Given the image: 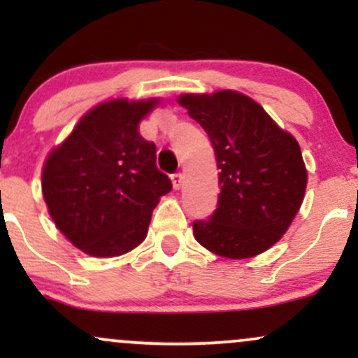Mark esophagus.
Segmentation results:
<instances>
[{"instance_id": "obj_1", "label": "esophagus", "mask_w": 358, "mask_h": 358, "mask_svg": "<svg viewBox=\"0 0 358 358\" xmlns=\"http://www.w3.org/2000/svg\"><path fill=\"white\" fill-rule=\"evenodd\" d=\"M171 182H173V188H176V190H178V188L182 187L183 175L182 173H173V175H171Z\"/></svg>"}]
</instances>
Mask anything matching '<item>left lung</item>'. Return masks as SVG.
Returning <instances> with one entry per match:
<instances>
[{"label": "left lung", "instance_id": "obj_1", "mask_svg": "<svg viewBox=\"0 0 358 358\" xmlns=\"http://www.w3.org/2000/svg\"><path fill=\"white\" fill-rule=\"evenodd\" d=\"M178 104L207 131L220 170L217 208L193 222V236L229 259L264 252L287 231L305 196L308 176L298 141L236 90L185 94Z\"/></svg>", "mask_w": 358, "mask_h": 358}]
</instances>
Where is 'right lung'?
<instances>
[{"label":"right lung","mask_w":358,"mask_h":358,"mask_svg":"<svg viewBox=\"0 0 358 358\" xmlns=\"http://www.w3.org/2000/svg\"><path fill=\"white\" fill-rule=\"evenodd\" d=\"M155 106L156 99L97 106L45 163L48 212L59 231L90 256H119L141 244L159 196L173 187L156 166L155 143L138 131Z\"/></svg>","instance_id":"right-lung-1"}]
</instances>
